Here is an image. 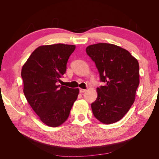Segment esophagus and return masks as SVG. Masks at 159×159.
Instances as JSON below:
<instances>
[{"mask_svg": "<svg viewBox=\"0 0 159 159\" xmlns=\"http://www.w3.org/2000/svg\"><path fill=\"white\" fill-rule=\"evenodd\" d=\"M87 91L86 89H80V93H84V92H85V91Z\"/></svg>", "mask_w": 159, "mask_h": 159, "instance_id": "34e87169", "label": "esophagus"}]
</instances>
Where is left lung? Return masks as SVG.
I'll return each instance as SVG.
<instances>
[{"label": "left lung", "instance_id": "8db88e82", "mask_svg": "<svg viewBox=\"0 0 159 159\" xmlns=\"http://www.w3.org/2000/svg\"><path fill=\"white\" fill-rule=\"evenodd\" d=\"M95 64L100 81L98 98L91 103L93 115L104 124L121 119L135 99L139 84V65L130 53L118 46L99 43L86 48Z\"/></svg>", "mask_w": 159, "mask_h": 159}]
</instances>
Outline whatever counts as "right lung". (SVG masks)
Segmentation results:
<instances>
[{
	"label": "right lung",
	"instance_id": "right-lung-1",
	"mask_svg": "<svg viewBox=\"0 0 159 159\" xmlns=\"http://www.w3.org/2000/svg\"><path fill=\"white\" fill-rule=\"evenodd\" d=\"M75 48L74 45L63 44L39 46L22 68L24 93L48 126L58 127L64 123L78 98L79 89L57 85Z\"/></svg>",
	"mask_w": 159,
	"mask_h": 159
}]
</instances>
